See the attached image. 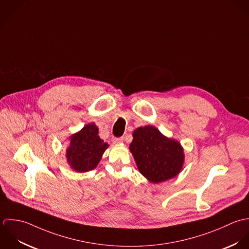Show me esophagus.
Segmentation results:
<instances>
[{"mask_svg":"<svg viewBox=\"0 0 249 249\" xmlns=\"http://www.w3.org/2000/svg\"><path fill=\"white\" fill-rule=\"evenodd\" d=\"M113 143L114 144H120L124 141V137H118V138H113Z\"/></svg>","mask_w":249,"mask_h":249,"instance_id":"esophagus-1","label":"esophagus"}]
</instances>
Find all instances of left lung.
Listing matches in <instances>:
<instances>
[{
	"instance_id": "left-lung-1",
	"label": "left lung",
	"mask_w": 249,
	"mask_h": 249,
	"mask_svg": "<svg viewBox=\"0 0 249 249\" xmlns=\"http://www.w3.org/2000/svg\"><path fill=\"white\" fill-rule=\"evenodd\" d=\"M129 150L140 173L152 182L172 178L181 170L184 156L180 144L166 138L152 125L133 132Z\"/></svg>"
}]
</instances>
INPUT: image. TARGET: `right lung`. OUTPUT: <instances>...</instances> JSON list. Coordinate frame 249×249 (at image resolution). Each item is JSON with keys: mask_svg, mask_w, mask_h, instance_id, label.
Returning a JSON list of instances; mask_svg holds the SVG:
<instances>
[{"mask_svg": "<svg viewBox=\"0 0 249 249\" xmlns=\"http://www.w3.org/2000/svg\"><path fill=\"white\" fill-rule=\"evenodd\" d=\"M97 133L98 128L94 124H89L84 126L81 131L71 136V146L67 151V159L75 171H90L101 160L108 144L103 143Z\"/></svg>", "mask_w": 249, "mask_h": 249, "instance_id": "add662e5", "label": "right lung"}]
</instances>
